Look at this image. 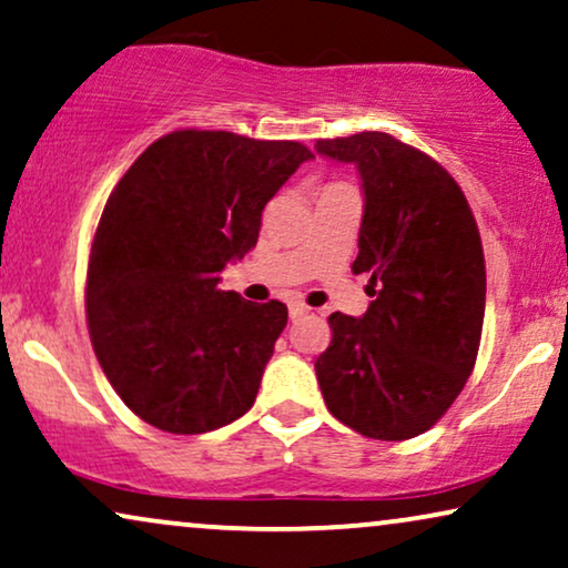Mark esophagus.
Segmentation results:
<instances>
[{"label":"esophagus","mask_w":568,"mask_h":568,"mask_svg":"<svg viewBox=\"0 0 568 568\" xmlns=\"http://www.w3.org/2000/svg\"><path fill=\"white\" fill-rule=\"evenodd\" d=\"M308 314V306L304 304H291V320H301V316Z\"/></svg>","instance_id":"obj_1"}]
</instances>
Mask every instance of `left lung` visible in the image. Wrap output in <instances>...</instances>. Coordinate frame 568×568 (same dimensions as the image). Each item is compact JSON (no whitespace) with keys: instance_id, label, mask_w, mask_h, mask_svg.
<instances>
[{"instance_id":"obj_1","label":"left lung","mask_w":568,"mask_h":568,"mask_svg":"<svg viewBox=\"0 0 568 568\" xmlns=\"http://www.w3.org/2000/svg\"><path fill=\"white\" fill-rule=\"evenodd\" d=\"M353 163L363 221L353 272H368L366 314L329 316L316 358L327 410L347 428L405 442L449 410L478 358L486 260L463 189L420 150L387 132L316 140Z\"/></svg>"}]
</instances>
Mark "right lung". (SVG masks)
I'll return each mask as SVG.
<instances>
[{
    "label": "right lung",
    "instance_id": "right-lung-1",
    "mask_svg": "<svg viewBox=\"0 0 568 568\" xmlns=\"http://www.w3.org/2000/svg\"><path fill=\"white\" fill-rule=\"evenodd\" d=\"M312 158L291 140L179 130L119 179L90 248L88 329L105 379L150 426L207 434L254 405L288 306L217 283Z\"/></svg>",
    "mask_w": 568,
    "mask_h": 568
}]
</instances>
